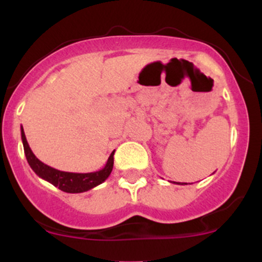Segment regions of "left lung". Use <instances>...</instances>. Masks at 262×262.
<instances>
[{
	"mask_svg": "<svg viewBox=\"0 0 262 262\" xmlns=\"http://www.w3.org/2000/svg\"><path fill=\"white\" fill-rule=\"evenodd\" d=\"M177 185H187V183H183V182L181 183V182H180V183H177Z\"/></svg>",
	"mask_w": 262,
	"mask_h": 262,
	"instance_id": "8db88e82",
	"label": "left lung"
}]
</instances>
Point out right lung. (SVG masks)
Returning <instances> with one entry per match:
<instances>
[{
  "mask_svg": "<svg viewBox=\"0 0 262 262\" xmlns=\"http://www.w3.org/2000/svg\"><path fill=\"white\" fill-rule=\"evenodd\" d=\"M20 137H22L23 148H25V154L28 161L29 166L34 171L40 179L50 182L52 185L58 187L61 191L68 192V193H81L86 192L96 186L101 185L108 179L113 169V155L116 150H113L112 154L110 155L108 160L104 165L103 169L95 171V172L87 173H76V172H66V171H60L54 169V167L48 166L44 162L33 154L32 149L29 148L28 141H27L23 127H20Z\"/></svg>",
  "mask_w": 262,
  "mask_h": 262,
  "instance_id": "right-lung-1",
  "label": "right lung"
}]
</instances>
